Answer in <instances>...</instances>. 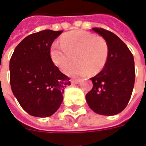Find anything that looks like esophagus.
<instances>
[{
	"mask_svg": "<svg viewBox=\"0 0 146 146\" xmlns=\"http://www.w3.org/2000/svg\"><path fill=\"white\" fill-rule=\"evenodd\" d=\"M71 82H72L73 84H78V83L80 82V80H78V79H72V80H71Z\"/></svg>",
	"mask_w": 146,
	"mask_h": 146,
	"instance_id": "34e87169",
	"label": "esophagus"
}]
</instances>
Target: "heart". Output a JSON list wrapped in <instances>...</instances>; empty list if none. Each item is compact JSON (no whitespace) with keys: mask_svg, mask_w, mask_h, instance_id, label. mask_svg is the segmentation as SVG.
Masks as SVG:
<instances>
[{"mask_svg":"<svg viewBox=\"0 0 146 146\" xmlns=\"http://www.w3.org/2000/svg\"><path fill=\"white\" fill-rule=\"evenodd\" d=\"M61 44L53 43L50 48L52 62L65 73L73 61L76 63L68 70L72 76H83L90 72L97 74L106 66L110 47L102 36L83 30L69 32L61 36Z\"/></svg>","mask_w":146,"mask_h":146,"instance_id":"obj_1","label":"heart"}]
</instances>
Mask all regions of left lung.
<instances>
[{
  "label": "left lung",
  "mask_w": 146,
  "mask_h": 146,
  "mask_svg": "<svg viewBox=\"0 0 146 146\" xmlns=\"http://www.w3.org/2000/svg\"><path fill=\"white\" fill-rule=\"evenodd\" d=\"M106 40L110 53L104 69L90 78L93 88L86 98L90 109L98 114L113 116L127 106L135 81L133 56L127 45L113 33L93 28Z\"/></svg>",
  "instance_id": "8db88e82"
}]
</instances>
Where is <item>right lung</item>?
Returning <instances> with one entry per match:
<instances>
[{
  "label": "right lung",
  "instance_id": "right-lung-1",
  "mask_svg": "<svg viewBox=\"0 0 146 146\" xmlns=\"http://www.w3.org/2000/svg\"><path fill=\"white\" fill-rule=\"evenodd\" d=\"M62 31L45 29L30 34L16 47L9 61L12 91L29 114L46 117L63 101L69 77L53 64L50 48Z\"/></svg>",
  "mask_w": 146,
  "mask_h": 146
}]
</instances>
